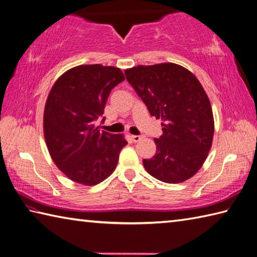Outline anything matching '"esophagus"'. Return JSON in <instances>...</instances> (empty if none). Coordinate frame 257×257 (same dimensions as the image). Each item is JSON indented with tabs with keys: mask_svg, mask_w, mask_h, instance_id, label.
Listing matches in <instances>:
<instances>
[{
	"mask_svg": "<svg viewBox=\"0 0 257 257\" xmlns=\"http://www.w3.org/2000/svg\"><path fill=\"white\" fill-rule=\"evenodd\" d=\"M130 138H132L134 143H138V141L141 139L140 136H136V135H132V136H130Z\"/></svg>",
	"mask_w": 257,
	"mask_h": 257,
	"instance_id": "1",
	"label": "esophagus"
}]
</instances>
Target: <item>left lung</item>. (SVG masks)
Instances as JSON below:
<instances>
[{"label": "left lung", "instance_id": "obj_1", "mask_svg": "<svg viewBox=\"0 0 257 257\" xmlns=\"http://www.w3.org/2000/svg\"><path fill=\"white\" fill-rule=\"evenodd\" d=\"M124 74L151 116L162 120L156 155L144 160L147 172L166 183L192 178L203 166L214 134L212 107L200 81L173 63L139 65Z\"/></svg>", "mask_w": 257, "mask_h": 257}]
</instances>
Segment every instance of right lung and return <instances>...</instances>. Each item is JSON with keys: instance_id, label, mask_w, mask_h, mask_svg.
<instances>
[{"instance_id": "obj_1", "label": "right lung", "mask_w": 257, "mask_h": 257, "mask_svg": "<svg viewBox=\"0 0 257 257\" xmlns=\"http://www.w3.org/2000/svg\"><path fill=\"white\" fill-rule=\"evenodd\" d=\"M123 80L120 68L94 64L70 68L53 85L44 109V137L54 163L72 181L96 185L116 169L128 143L123 135L100 132L95 120Z\"/></svg>"}]
</instances>
